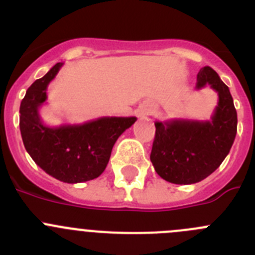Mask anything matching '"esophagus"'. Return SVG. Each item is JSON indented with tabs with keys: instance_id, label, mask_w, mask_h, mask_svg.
<instances>
[{
	"instance_id": "34e87169",
	"label": "esophagus",
	"mask_w": 255,
	"mask_h": 255,
	"mask_svg": "<svg viewBox=\"0 0 255 255\" xmlns=\"http://www.w3.org/2000/svg\"><path fill=\"white\" fill-rule=\"evenodd\" d=\"M146 115H148V111H146V110H140V111H139L140 117H145Z\"/></svg>"
}]
</instances>
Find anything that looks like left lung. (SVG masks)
Segmentation results:
<instances>
[{
	"mask_svg": "<svg viewBox=\"0 0 255 255\" xmlns=\"http://www.w3.org/2000/svg\"><path fill=\"white\" fill-rule=\"evenodd\" d=\"M208 86L218 102L208 121H155L150 161L159 176L173 184L189 185L206 179L222 164L237 134V111L227 85L210 66L197 74L196 89Z\"/></svg>",
	"mask_w": 255,
	"mask_h": 255,
	"instance_id": "8db88e82",
	"label": "left lung"
}]
</instances>
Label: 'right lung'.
I'll list each match as a JSON object with an SVG mask.
<instances>
[{"label":"right lung","mask_w":255,"mask_h":255,"mask_svg":"<svg viewBox=\"0 0 255 255\" xmlns=\"http://www.w3.org/2000/svg\"><path fill=\"white\" fill-rule=\"evenodd\" d=\"M64 63H58L25 92L19 107V128L25 150L39 168L68 184L94 180L104 173L116 140L137 121L135 117H100L82 125L50 127L39 109L47 89Z\"/></svg>","instance_id":"right-lung-1"}]
</instances>
